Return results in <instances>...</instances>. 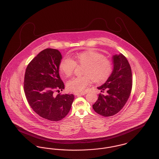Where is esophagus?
Returning <instances> with one entry per match:
<instances>
[{"mask_svg": "<svg viewBox=\"0 0 159 159\" xmlns=\"http://www.w3.org/2000/svg\"><path fill=\"white\" fill-rule=\"evenodd\" d=\"M74 94H75V95H76V96L79 97V96H82V95H84V94H86V93H85V92H81V93H75Z\"/></svg>", "mask_w": 159, "mask_h": 159, "instance_id": "1", "label": "esophagus"}]
</instances>
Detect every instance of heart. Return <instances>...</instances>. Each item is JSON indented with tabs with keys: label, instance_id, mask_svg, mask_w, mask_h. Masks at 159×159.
<instances>
[{
	"label": "heart",
	"instance_id": "obj_1",
	"mask_svg": "<svg viewBox=\"0 0 159 159\" xmlns=\"http://www.w3.org/2000/svg\"><path fill=\"white\" fill-rule=\"evenodd\" d=\"M76 64L84 66L82 71L83 76L74 77L67 83L68 91L76 93L83 92L91 82V79L95 83L105 82L113 70L111 61L105 58L102 54L93 51L77 53L73 60L69 58H63L59 68L65 76L70 77L73 75Z\"/></svg>",
	"mask_w": 159,
	"mask_h": 159
}]
</instances>
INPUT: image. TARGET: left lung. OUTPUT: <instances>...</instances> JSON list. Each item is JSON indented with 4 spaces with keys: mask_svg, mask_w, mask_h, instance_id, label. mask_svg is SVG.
Here are the masks:
<instances>
[{
    "mask_svg": "<svg viewBox=\"0 0 159 159\" xmlns=\"http://www.w3.org/2000/svg\"><path fill=\"white\" fill-rule=\"evenodd\" d=\"M112 58V73L106 83L98 87L99 90L107 91V94L99 93L92 106L96 113L104 117L112 116L121 110L128 100L132 87V71L126 58L120 53Z\"/></svg>",
    "mask_w": 159,
    "mask_h": 159,
    "instance_id": "8db88e82",
    "label": "left lung"
}]
</instances>
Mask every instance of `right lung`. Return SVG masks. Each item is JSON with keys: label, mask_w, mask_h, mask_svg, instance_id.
I'll use <instances>...</instances> for the list:
<instances>
[{"label": "right lung", "mask_w": 159, "mask_h": 159, "mask_svg": "<svg viewBox=\"0 0 159 159\" xmlns=\"http://www.w3.org/2000/svg\"><path fill=\"white\" fill-rule=\"evenodd\" d=\"M61 59L58 50L45 49L31 61L24 76V90L29 105L39 116L50 121L64 119L75 98L73 94L55 93L64 89L59 75Z\"/></svg>", "instance_id": "obj_1"}]
</instances>
